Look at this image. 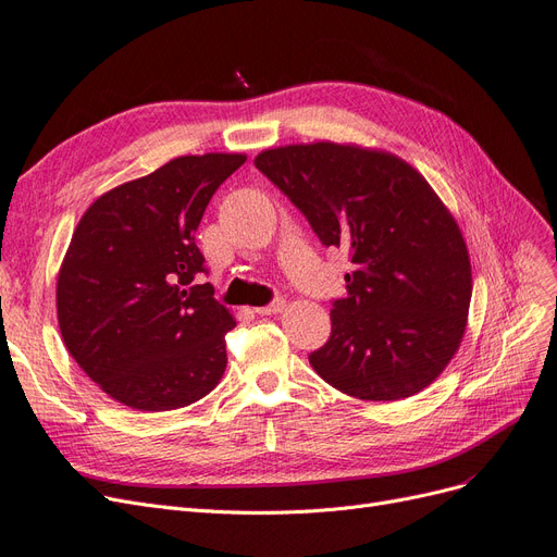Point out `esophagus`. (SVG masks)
I'll return each mask as SVG.
<instances>
[{
	"label": "esophagus",
	"instance_id": "esophagus-1",
	"mask_svg": "<svg viewBox=\"0 0 557 557\" xmlns=\"http://www.w3.org/2000/svg\"><path fill=\"white\" fill-rule=\"evenodd\" d=\"M283 309H285V301L278 297V299H274L272 304H267V306H258L256 313H258V315H274V313H281Z\"/></svg>",
	"mask_w": 557,
	"mask_h": 557
}]
</instances>
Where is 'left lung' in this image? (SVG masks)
Wrapping results in <instances>:
<instances>
[{"instance_id": "1", "label": "left lung", "mask_w": 557, "mask_h": 557, "mask_svg": "<svg viewBox=\"0 0 557 557\" xmlns=\"http://www.w3.org/2000/svg\"><path fill=\"white\" fill-rule=\"evenodd\" d=\"M256 168L355 264L330 341L309 355L315 373L363 400L429 387L461 345L472 297L463 235L429 182L387 151L336 143L267 149Z\"/></svg>"}]
</instances>
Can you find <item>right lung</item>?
Segmentation results:
<instances>
[{
    "mask_svg": "<svg viewBox=\"0 0 557 557\" xmlns=\"http://www.w3.org/2000/svg\"><path fill=\"white\" fill-rule=\"evenodd\" d=\"M244 154L180 157L96 200L57 276L66 350L128 408L177 410L225 371L233 315L214 299L196 230Z\"/></svg>",
    "mask_w": 557,
    "mask_h": 557,
    "instance_id": "right-lung-1",
    "label": "right lung"
}]
</instances>
